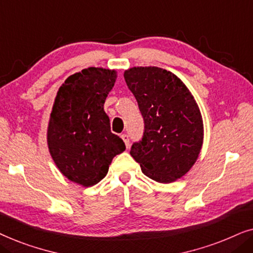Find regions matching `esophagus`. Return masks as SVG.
Returning a JSON list of instances; mask_svg holds the SVG:
<instances>
[{
	"mask_svg": "<svg viewBox=\"0 0 253 253\" xmlns=\"http://www.w3.org/2000/svg\"><path fill=\"white\" fill-rule=\"evenodd\" d=\"M121 138H122L124 143H126V148H129V146H130V139H129V136H127V134H122V136H121Z\"/></svg>",
	"mask_w": 253,
	"mask_h": 253,
	"instance_id": "1",
	"label": "esophagus"
}]
</instances>
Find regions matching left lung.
<instances>
[{
	"label": "left lung",
	"instance_id": "1",
	"mask_svg": "<svg viewBox=\"0 0 253 253\" xmlns=\"http://www.w3.org/2000/svg\"><path fill=\"white\" fill-rule=\"evenodd\" d=\"M127 87L144 117L145 131L130 154L147 177L171 183L185 175L202 151L204 124L199 107L184 83L158 67L124 71Z\"/></svg>",
	"mask_w": 253,
	"mask_h": 253
}]
</instances>
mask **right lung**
I'll return each instance as SVG.
<instances>
[{
	"mask_svg": "<svg viewBox=\"0 0 253 253\" xmlns=\"http://www.w3.org/2000/svg\"><path fill=\"white\" fill-rule=\"evenodd\" d=\"M116 70L87 68L69 76L58 88L47 129L48 150L62 174L79 185H95L126 144L110 131L103 103Z\"/></svg>",
	"mask_w": 253,
	"mask_h": 253,
	"instance_id": "add662e5",
	"label": "right lung"
}]
</instances>
